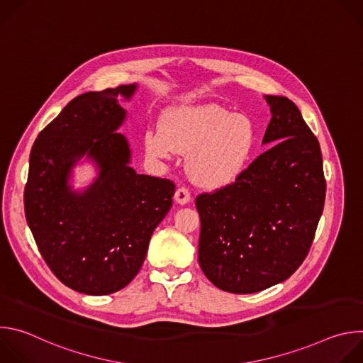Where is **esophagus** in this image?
Instances as JSON below:
<instances>
[{
  "label": "esophagus",
  "mask_w": 363,
  "mask_h": 363,
  "mask_svg": "<svg viewBox=\"0 0 363 363\" xmlns=\"http://www.w3.org/2000/svg\"><path fill=\"white\" fill-rule=\"evenodd\" d=\"M189 199H191L189 189L186 186H179L175 192V201L178 203H186V202H189Z\"/></svg>",
  "instance_id": "1"
}]
</instances>
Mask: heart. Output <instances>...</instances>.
<instances>
[{"label":"heart","instance_id":"b5f03b06","mask_svg":"<svg viewBox=\"0 0 363 363\" xmlns=\"http://www.w3.org/2000/svg\"><path fill=\"white\" fill-rule=\"evenodd\" d=\"M255 140L252 122L217 105L188 106L171 112L161 129L145 133L153 158H168L172 150L189 153L191 178L206 186L231 182L244 168Z\"/></svg>","mask_w":363,"mask_h":363}]
</instances>
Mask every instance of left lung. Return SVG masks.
Wrapping results in <instances>:
<instances>
[{
  "label": "left lung",
  "mask_w": 363,
  "mask_h": 363,
  "mask_svg": "<svg viewBox=\"0 0 363 363\" xmlns=\"http://www.w3.org/2000/svg\"><path fill=\"white\" fill-rule=\"evenodd\" d=\"M263 143H276L235 181L202 192L198 262L214 286L248 294L289 279L304 262L323 213L326 179L318 138L294 103L266 96Z\"/></svg>",
  "instance_id": "8db88e82"
}]
</instances>
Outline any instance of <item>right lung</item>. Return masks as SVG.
Wrapping results in <instances>:
<instances>
[{
  "mask_svg": "<svg viewBox=\"0 0 363 363\" xmlns=\"http://www.w3.org/2000/svg\"><path fill=\"white\" fill-rule=\"evenodd\" d=\"M119 86L74 97L37 136L24 188V211L38 251L67 287L91 296L126 287L139 273L153 230L172 206L171 179L139 175L129 164L126 139L115 130L125 119ZM84 152L101 168L83 194L67 184Z\"/></svg>",
  "mask_w": 363,
  "mask_h": 363,
  "instance_id": "add662e5",
  "label": "right lung"
}]
</instances>
